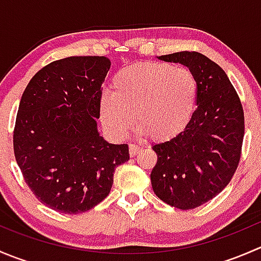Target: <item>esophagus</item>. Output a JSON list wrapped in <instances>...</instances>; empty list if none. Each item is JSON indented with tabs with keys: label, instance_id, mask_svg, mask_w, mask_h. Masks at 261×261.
<instances>
[{
	"label": "esophagus",
	"instance_id": "1",
	"mask_svg": "<svg viewBox=\"0 0 261 261\" xmlns=\"http://www.w3.org/2000/svg\"><path fill=\"white\" fill-rule=\"evenodd\" d=\"M128 147H130V156H136L141 150V147L136 145V144H130V146Z\"/></svg>",
	"mask_w": 261,
	"mask_h": 261
}]
</instances>
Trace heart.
<instances>
[{"label": "heart", "mask_w": 261, "mask_h": 261, "mask_svg": "<svg viewBox=\"0 0 261 261\" xmlns=\"http://www.w3.org/2000/svg\"><path fill=\"white\" fill-rule=\"evenodd\" d=\"M111 91L99 98V116L115 138H122L134 123L154 140H170L188 126L196 109L198 84L187 68L143 62L123 67L112 80Z\"/></svg>", "instance_id": "b5f03b06"}]
</instances>
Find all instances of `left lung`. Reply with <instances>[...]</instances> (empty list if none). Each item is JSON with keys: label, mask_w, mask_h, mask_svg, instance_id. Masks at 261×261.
Returning a JSON list of instances; mask_svg holds the SVG:
<instances>
[{"label": "left lung", "mask_w": 261, "mask_h": 261, "mask_svg": "<svg viewBox=\"0 0 261 261\" xmlns=\"http://www.w3.org/2000/svg\"><path fill=\"white\" fill-rule=\"evenodd\" d=\"M158 59L188 68L198 84L197 110L178 136L155 144L158 162L150 179L154 193L179 210H193L215 198L240 162L244 110L222 68L197 51Z\"/></svg>", "instance_id": "obj_1"}]
</instances>
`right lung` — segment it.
<instances>
[{
	"instance_id": "obj_1",
	"label": "right lung",
	"mask_w": 261,
	"mask_h": 261,
	"mask_svg": "<svg viewBox=\"0 0 261 261\" xmlns=\"http://www.w3.org/2000/svg\"><path fill=\"white\" fill-rule=\"evenodd\" d=\"M106 57H69L39 70L21 97L14 151L23 179L54 211L75 215L109 196L115 169L130 159L127 144L99 135Z\"/></svg>"
}]
</instances>
